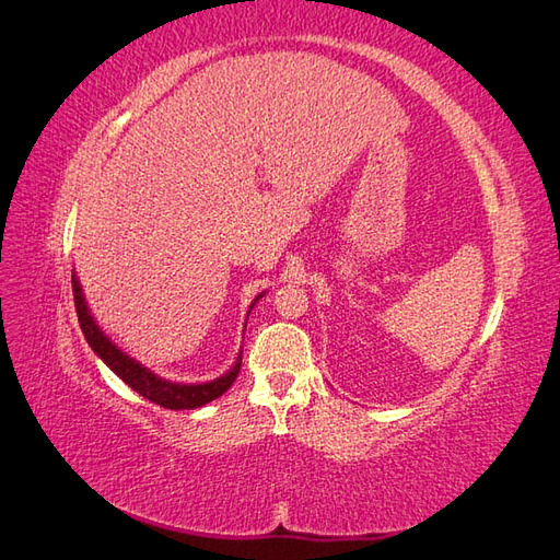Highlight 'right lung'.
Masks as SVG:
<instances>
[{
    "instance_id": "right-lung-1",
    "label": "right lung",
    "mask_w": 560,
    "mask_h": 560,
    "mask_svg": "<svg viewBox=\"0 0 560 560\" xmlns=\"http://www.w3.org/2000/svg\"><path fill=\"white\" fill-rule=\"evenodd\" d=\"M72 292H74V306H77L81 331H83V336H86V341L93 348V352L114 371L118 378H121L128 387H132L135 393L142 395L149 401L163 406V409H171V411L198 409V406H206L208 401L222 397L233 385V381L238 378L241 364H243V352H238V360H235V364L226 371L224 376H219L210 383H173V381H165V378L156 376L154 371L142 366L138 360H132L130 354H126L103 329L97 327V322L93 319V315L89 311V303H86V299H83L81 284L74 273H72ZM261 296H264V292L252 301L249 311L254 308V303H257Z\"/></svg>"
}]
</instances>
